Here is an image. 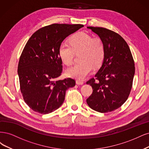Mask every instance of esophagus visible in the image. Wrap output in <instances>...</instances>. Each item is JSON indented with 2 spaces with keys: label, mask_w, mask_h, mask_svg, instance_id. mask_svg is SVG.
Listing matches in <instances>:
<instances>
[{
  "label": "esophagus",
  "mask_w": 149,
  "mask_h": 149,
  "mask_svg": "<svg viewBox=\"0 0 149 149\" xmlns=\"http://www.w3.org/2000/svg\"><path fill=\"white\" fill-rule=\"evenodd\" d=\"M76 84L77 85H83L84 84V81L80 80H76Z\"/></svg>",
  "instance_id": "1"
}]
</instances>
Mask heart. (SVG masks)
<instances>
[{
    "instance_id": "b5f03b06",
    "label": "heart",
    "mask_w": 149,
    "mask_h": 149,
    "mask_svg": "<svg viewBox=\"0 0 149 149\" xmlns=\"http://www.w3.org/2000/svg\"><path fill=\"white\" fill-rule=\"evenodd\" d=\"M70 45L62 42L59 47V55L62 62L70 65L74 61V54L81 52V63L77 64L65 70L67 76L82 80L91 73L93 65L97 68L104 59L103 42L99 38H92L84 32L75 33L69 40Z\"/></svg>"
}]
</instances>
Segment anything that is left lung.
Here are the masks:
<instances>
[{
    "label": "left lung",
    "mask_w": 149,
    "mask_h": 149,
    "mask_svg": "<svg viewBox=\"0 0 149 149\" xmlns=\"http://www.w3.org/2000/svg\"><path fill=\"white\" fill-rule=\"evenodd\" d=\"M87 28L103 41L104 56L95 77L87 81L93 88L87 103L96 111L110 112L121 107L129 97L135 74L134 61L127 42L118 33L104 28Z\"/></svg>",
    "instance_id": "8db88e82"
}]
</instances>
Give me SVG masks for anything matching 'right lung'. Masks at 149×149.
I'll list each match as a JSON object with an SVG mask.
<instances>
[{
	"instance_id": "add662e5",
	"label": "right lung",
	"mask_w": 149,
	"mask_h": 149,
	"mask_svg": "<svg viewBox=\"0 0 149 149\" xmlns=\"http://www.w3.org/2000/svg\"><path fill=\"white\" fill-rule=\"evenodd\" d=\"M83 25L52 24L33 33L19 60L18 75L25 103L34 111L46 114L63 103L65 92L75 81L70 78L55 81L62 71L59 47L66 37Z\"/></svg>"
}]
</instances>
